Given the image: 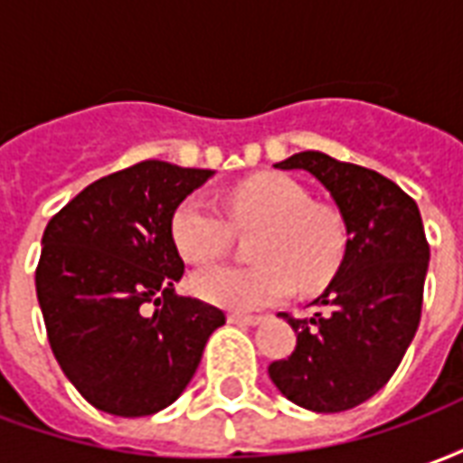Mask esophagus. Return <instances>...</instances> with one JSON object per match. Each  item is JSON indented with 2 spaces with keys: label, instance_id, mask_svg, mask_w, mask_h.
Masks as SVG:
<instances>
[{
  "label": "esophagus",
  "instance_id": "34e87169",
  "mask_svg": "<svg viewBox=\"0 0 463 463\" xmlns=\"http://www.w3.org/2000/svg\"><path fill=\"white\" fill-rule=\"evenodd\" d=\"M228 322H231V325H241V327H255V325H260L262 317H252V315H238V312H231V315H228Z\"/></svg>",
  "mask_w": 463,
  "mask_h": 463
}]
</instances>
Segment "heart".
<instances>
[{
	"label": "heart",
	"mask_w": 463,
	"mask_h": 463,
	"mask_svg": "<svg viewBox=\"0 0 463 463\" xmlns=\"http://www.w3.org/2000/svg\"><path fill=\"white\" fill-rule=\"evenodd\" d=\"M231 215L238 228H262L252 248V268L218 265L193 278L203 300L232 312L275 307L300 290H317L337 272L345 255V231L310 193L288 175L265 173L231 193ZM171 235L183 260L205 265L221 258L231 242L222 213L191 195L175 208Z\"/></svg>",
	"instance_id": "1"
}]
</instances>
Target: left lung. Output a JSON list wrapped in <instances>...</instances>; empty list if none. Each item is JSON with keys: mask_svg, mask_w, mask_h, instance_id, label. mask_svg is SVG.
Returning a JSON list of instances; mask_svg holds the SVG:
<instances>
[{"mask_svg": "<svg viewBox=\"0 0 463 463\" xmlns=\"http://www.w3.org/2000/svg\"><path fill=\"white\" fill-rule=\"evenodd\" d=\"M275 168L307 171L325 185L347 242L335 278L312 300L317 312L282 315L298 345L268 374L298 407L347 411L387 384L414 340L429 268L421 215L397 183L327 153H295Z\"/></svg>", "mask_w": 463, "mask_h": 463, "instance_id": "8db88e82", "label": "left lung"}]
</instances>
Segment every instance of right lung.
I'll return each instance as SVG.
<instances>
[{
  "instance_id": "obj_1",
  "label": "right lung",
  "mask_w": 463,
  "mask_h": 463,
  "mask_svg": "<svg viewBox=\"0 0 463 463\" xmlns=\"http://www.w3.org/2000/svg\"><path fill=\"white\" fill-rule=\"evenodd\" d=\"M215 171L143 161L86 185L49 221L36 298L59 367L114 417H148L201 364L218 307L175 295L183 278L173 213Z\"/></svg>"
}]
</instances>
